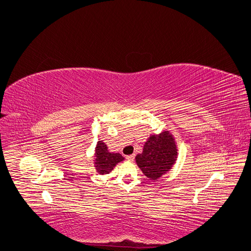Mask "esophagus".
<instances>
[{
  "label": "esophagus",
  "instance_id": "obj_1",
  "mask_svg": "<svg viewBox=\"0 0 251 251\" xmlns=\"http://www.w3.org/2000/svg\"><path fill=\"white\" fill-rule=\"evenodd\" d=\"M126 159L128 161H133L134 159H135V155L133 154V155H128V156H126Z\"/></svg>",
  "mask_w": 251,
  "mask_h": 251
}]
</instances>
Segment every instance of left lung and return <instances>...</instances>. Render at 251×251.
I'll list each match as a JSON object with an SVG mask.
<instances>
[{
    "mask_svg": "<svg viewBox=\"0 0 251 251\" xmlns=\"http://www.w3.org/2000/svg\"><path fill=\"white\" fill-rule=\"evenodd\" d=\"M177 147L169 131L151 135L144 143L141 154L136 156V162L146 176L157 180L169 172L177 159Z\"/></svg>",
    "mask_w": 251,
    "mask_h": 251,
    "instance_id": "8db88e82",
    "label": "left lung"
}]
</instances>
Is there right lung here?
<instances>
[{
  "mask_svg": "<svg viewBox=\"0 0 251 251\" xmlns=\"http://www.w3.org/2000/svg\"><path fill=\"white\" fill-rule=\"evenodd\" d=\"M119 153H110L108 147L102 141H98L95 150V168L100 175L109 174L118 162L124 160Z\"/></svg>",
  "mask_w": 251,
  "mask_h": 251,
  "instance_id": "right-lung-1",
  "label": "right lung"
}]
</instances>
